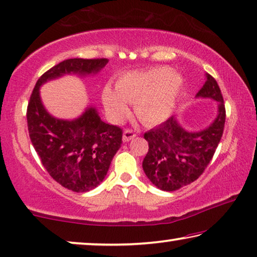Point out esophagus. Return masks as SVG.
<instances>
[{"instance_id":"1","label":"esophagus","mask_w":257,"mask_h":257,"mask_svg":"<svg viewBox=\"0 0 257 257\" xmlns=\"http://www.w3.org/2000/svg\"><path fill=\"white\" fill-rule=\"evenodd\" d=\"M134 137H136V134H134L133 131H131V130H126L123 133V142H128L130 140H132Z\"/></svg>"}]
</instances>
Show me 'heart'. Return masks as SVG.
<instances>
[{
	"label": "heart",
	"mask_w": 257,
	"mask_h": 257,
	"mask_svg": "<svg viewBox=\"0 0 257 257\" xmlns=\"http://www.w3.org/2000/svg\"><path fill=\"white\" fill-rule=\"evenodd\" d=\"M184 86L183 74L170 66L131 71L117 79L116 89L104 86L102 101L112 119L120 120L131 103L142 123L156 125L172 115Z\"/></svg>",
	"instance_id": "b5f03b06"
}]
</instances>
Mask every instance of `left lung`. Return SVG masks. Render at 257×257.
Returning <instances> with one entry per match:
<instances>
[{"label": "left lung", "instance_id": "8db88e82", "mask_svg": "<svg viewBox=\"0 0 257 257\" xmlns=\"http://www.w3.org/2000/svg\"><path fill=\"white\" fill-rule=\"evenodd\" d=\"M195 98L217 102V115L207 127L189 131L177 116H172L144 136L149 149L142 168L152 184L162 191H177L199 178L222 139L225 105L217 81L210 74L206 73V82Z\"/></svg>", "mask_w": 257, "mask_h": 257}]
</instances>
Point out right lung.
Returning a JSON list of instances; mask_svg holds the SVG:
<instances>
[{"label":"right lung","mask_w":257,"mask_h":257,"mask_svg":"<svg viewBox=\"0 0 257 257\" xmlns=\"http://www.w3.org/2000/svg\"><path fill=\"white\" fill-rule=\"evenodd\" d=\"M106 63L105 58L58 63L39 78L27 106L30 138L42 165L58 184L77 193L88 192L103 181L120 148L121 130L104 123L93 104L73 119L53 116L43 104L40 88L64 76H95Z\"/></svg>","instance_id":"1"}]
</instances>
